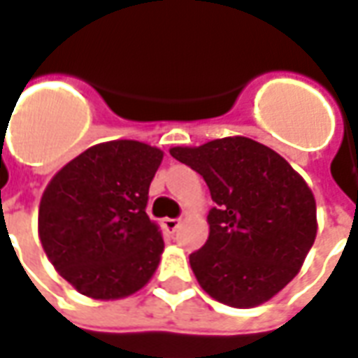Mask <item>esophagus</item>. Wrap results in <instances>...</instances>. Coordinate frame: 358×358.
I'll list each match as a JSON object with an SVG mask.
<instances>
[{
	"instance_id": "1",
	"label": "esophagus",
	"mask_w": 358,
	"mask_h": 358,
	"mask_svg": "<svg viewBox=\"0 0 358 358\" xmlns=\"http://www.w3.org/2000/svg\"><path fill=\"white\" fill-rule=\"evenodd\" d=\"M162 227L168 231V233H176L177 229H179V219H171V217H166L162 221Z\"/></svg>"
}]
</instances>
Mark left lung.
Instances as JSON below:
<instances>
[{
	"label": "left lung",
	"mask_w": 358,
	"mask_h": 358,
	"mask_svg": "<svg viewBox=\"0 0 358 358\" xmlns=\"http://www.w3.org/2000/svg\"><path fill=\"white\" fill-rule=\"evenodd\" d=\"M169 154L204 177L215 202L210 236L189 257L198 284L238 309L268 301L299 273L317 236V204L303 177L248 137Z\"/></svg>",
	"instance_id": "8db88e82"
}]
</instances>
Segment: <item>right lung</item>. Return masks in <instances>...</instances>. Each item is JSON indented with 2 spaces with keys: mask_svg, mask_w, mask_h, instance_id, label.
Masks as SVG:
<instances>
[{
  "mask_svg": "<svg viewBox=\"0 0 358 358\" xmlns=\"http://www.w3.org/2000/svg\"><path fill=\"white\" fill-rule=\"evenodd\" d=\"M164 152L110 141L76 156L40 202L41 246L59 275L93 299H120L150 280L164 252L147 215L148 187Z\"/></svg>",
  "mask_w": 358,
  "mask_h": 358,
  "instance_id": "obj_1",
  "label": "right lung"
}]
</instances>
